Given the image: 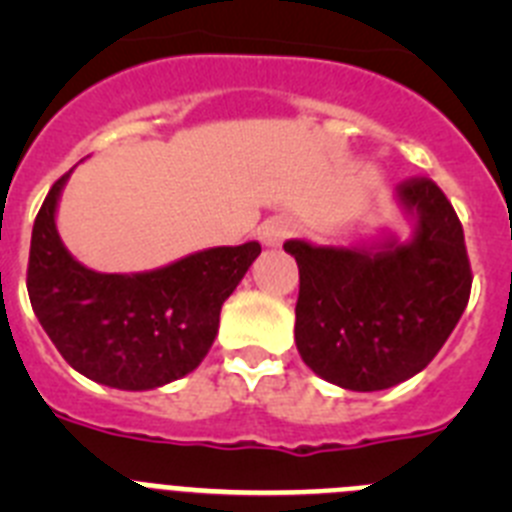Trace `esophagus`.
Returning <instances> with one entry per match:
<instances>
[{
	"label": "esophagus",
	"instance_id": "esophagus-1",
	"mask_svg": "<svg viewBox=\"0 0 512 512\" xmlns=\"http://www.w3.org/2000/svg\"><path fill=\"white\" fill-rule=\"evenodd\" d=\"M292 230H295V223H292V220H287V217H271V220H266V223L261 225L259 238L266 248H277L287 241L289 235H292Z\"/></svg>",
	"mask_w": 512,
	"mask_h": 512
}]
</instances>
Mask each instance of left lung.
Instances as JSON below:
<instances>
[{"label":"left lung","instance_id":"obj_1","mask_svg":"<svg viewBox=\"0 0 512 512\" xmlns=\"http://www.w3.org/2000/svg\"><path fill=\"white\" fill-rule=\"evenodd\" d=\"M410 233L395 230L356 246L292 238L300 266L295 341L302 361L351 392L390 390L441 351L469 302L464 230L431 179L397 187Z\"/></svg>","mask_w":512,"mask_h":512}]
</instances>
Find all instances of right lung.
Returning a JSON list of instances; mask_svg holds the SVG:
<instances>
[{
    "instance_id": "obj_1",
    "label": "right lung",
    "mask_w": 512,
    "mask_h": 512,
    "mask_svg": "<svg viewBox=\"0 0 512 512\" xmlns=\"http://www.w3.org/2000/svg\"><path fill=\"white\" fill-rule=\"evenodd\" d=\"M74 171V169H71ZM69 174L51 187L33 225L27 295L61 356L92 382L146 392L202 364L261 246H217L135 274H102L71 256L56 228Z\"/></svg>"
}]
</instances>
